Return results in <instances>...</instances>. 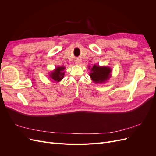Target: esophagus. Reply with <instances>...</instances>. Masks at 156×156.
Wrapping results in <instances>:
<instances>
[{
	"mask_svg": "<svg viewBox=\"0 0 156 156\" xmlns=\"http://www.w3.org/2000/svg\"><path fill=\"white\" fill-rule=\"evenodd\" d=\"M75 64H76L77 65H79L80 64H81V61L79 59H77V60H75Z\"/></svg>",
	"mask_w": 156,
	"mask_h": 156,
	"instance_id": "obj_1",
	"label": "esophagus"
}]
</instances>
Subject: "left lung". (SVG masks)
Returning a JSON list of instances; mask_svg holds the SVG:
<instances>
[{
  "label": "left lung",
  "mask_w": 156,
  "mask_h": 156,
  "mask_svg": "<svg viewBox=\"0 0 156 156\" xmlns=\"http://www.w3.org/2000/svg\"><path fill=\"white\" fill-rule=\"evenodd\" d=\"M90 66H89L90 69ZM90 72L89 73L92 81L96 84H101L106 83L111 77L112 69L107 66H100L94 64L90 69Z\"/></svg>",
  "instance_id": "obj_1"
}]
</instances>
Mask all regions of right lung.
Wrapping results in <instances>:
<instances>
[{
    "mask_svg": "<svg viewBox=\"0 0 156 156\" xmlns=\"http://www.w3.org/2000/svg\"><path fill=\"white\" fill-rule=\"evenodd\" d=\"M66 68L64 66L56 67L54 70L51 71L49 73V77L56 82H60L64 78V70Z\"/></svg>",
    "mask_w": 156,
    "mask_h": 156,
    "instance_id": "1",
    "label": "right lung"
}]
</instances>
